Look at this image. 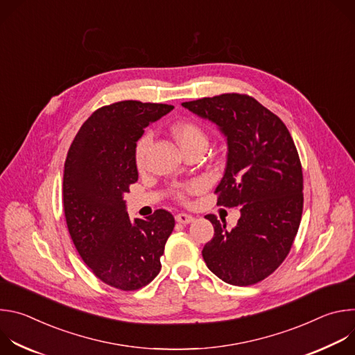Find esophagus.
Wrapping results in <instances>:
<instances>
[{"mask_svg": "<svg viewBox=\"0 0 355 355\" xmlns=\"http://www.w3.org/2000/svg\"><path fill=\"white\" fill-rule=\"evenodd\" d=\"M175 220H177L178 223L188 225V223H191V222L193 220V216H191V215H188V214H177V215H175Z\"/></svg>", "mask_w": 355, "mask_h": 355, "instance_id": "obj_1", "label": "esophagus"}]
</instances>
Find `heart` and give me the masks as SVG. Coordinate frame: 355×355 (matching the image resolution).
I'll use <instances>...</instances> for the list:
<instances>
[{
  "instance_id": "b5f03b06",
  "label": "heart",
  "mask_w": 355,
  "mask_h": 355,
  "mask_svg": "<svg viewBox=\"0 0 355 355\" xmlns=\"http://www.w3.org/2000/svg\"><path fill=\"white\" fill-rule=\"evenodd\" d=\"M173 133L175 140L178 141V144L181 146V148L189 147V146H196V144H205L208 146V135L207 132L202 129L199 125L193 123V122H181L177 123L173 128ZM151 143V133H146L143 135L135 148V162L137 168H143L144 163H146V155L148 146ZM200 188V182H191L182 187H178L175 189V196L178 199H185L188 193L198 191Z\"/></svg>"
}]
</instances>
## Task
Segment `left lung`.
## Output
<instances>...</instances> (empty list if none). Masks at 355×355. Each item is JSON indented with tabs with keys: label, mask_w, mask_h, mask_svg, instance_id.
I'll return each instance as SVG.
<instances>
[{
	"label": "left lung",
	"mask_w": 355,
	"mask_h": 355,
	"mask_svg": "<svg viewBox=\"0 0 355 355\" xmlns=\"http://www.w3.org/2000/svg\"><path fill=\"white\" fill-rule=\"evenodd\" d=\"M182 107L225 135L227 162L215 193L219 205L240 207L230 230L215 215L205 216L215 234L202 257L227 284H257L286 259L300 225L303 175L295 143L275 114L244 94L200 98Z\"/></svg>",
	"instance_id": "8db88e82"
}]
</instances>
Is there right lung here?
Returning a JSON list of instances; mask_svg holds the SVG:
<instances>
[{
  "label": "right lung",
  "instance_id": "obj_1",
  "mask_svg": "<svg viewBox=\"0 0 355 355\" xmlns=\"http://www.w3.org/2000/svg\"><path fill=\"white\" fill-rule=\"evenodd\" d=\"M173 108L121 101L96 110L76 135L64 163L63 205L71 240L95 277L121 291L140 289L157 277L175 225L166 209L130 220L123 200L139 175L136 141Z\"/></svg>",
  "mask_w": 355,
  "mask_h": 355
}]
</instances>
